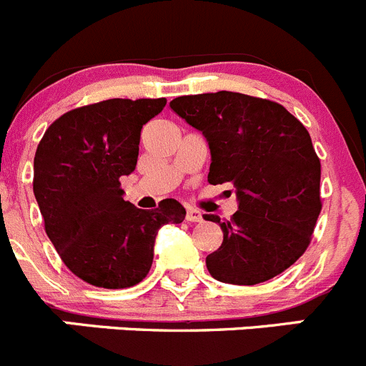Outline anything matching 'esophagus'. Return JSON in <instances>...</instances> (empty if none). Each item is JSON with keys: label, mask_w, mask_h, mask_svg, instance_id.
<instances>
[{"label": "esophagus", "mask_w": 366, "mask_h": 366, "mask_svg": "<svg viewBox=\"0 0 366 366\" xmlns=\"http://www.w3.org/2000/svg\"><path fill=\"white\" fill-rule=\"evenodd\" d=\"M187 221L201 222V221H203V214H201V210H197V208L189 207V208H187Z\"/></svg>", "instance_id": "obj_1"}]
</instances>
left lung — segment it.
Segmentation results:
<instances>
[{"label": "left lung", "instance_id": "1", "mask_svg": "<svg viewBox=\"0 0 366 366\" xmlns=\"http://www.w3.org/2000/svg\"><path fill=\"white\" fill-rule=\"evenodd\" d=\"M174 113L207 138L208 183H232L239 210L219 222L222 244L207 257L212 277L255 285L293 266L311 242L322 212V165L307 129L266 99L233 92L177 97Z\"/></svg>", "mask_w": 366, "mask_h": 366}]
</instances>
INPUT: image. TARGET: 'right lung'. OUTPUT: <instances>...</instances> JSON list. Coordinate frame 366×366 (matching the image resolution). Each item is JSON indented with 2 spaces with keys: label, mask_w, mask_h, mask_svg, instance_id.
Listing matches in <instances>:
<instances>
[{
  "label": "right lung",
  "mask_w": 366,
  "mask_h": 366,
  "mask_svg": "<svg viewBox=\"0 0 366 366\" xmlns=\"http://www.w3.org/2000/svg\"><path fill=\"white\" fill-rule=\"evenodd\" d=\"M165 99H109L76 107L46 129L34 158V196L44 229L68 269L88 284L124 290L147 277L158 229L179 224L176 199L140 210L120 177L137 167L142 127Z\"/></svg>",
  "instance_id": "right-lung-1"
}]
</instances>
